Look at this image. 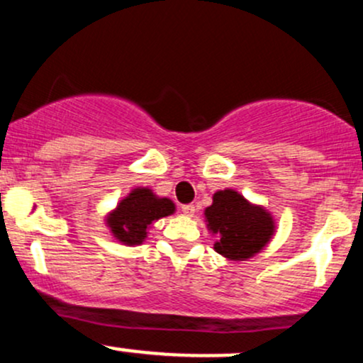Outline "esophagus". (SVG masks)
<instances>
[{
  "label": "esophagus",
  "instance_id": "obj_1",
  "mask_svg": "<svg viewBox=\"0 0 363 363\" xmlns=\"http://www.w3.org/2000/svg\"><path fill=\"white\" fill-rule=\"evenodd\" d=\"M181 210H182V213H184V215L193 216L194 211H196V206L194 205H182Z\"/></svg>",
  "mask_w": 363,
  "mask_h": 363
}]
</instances>
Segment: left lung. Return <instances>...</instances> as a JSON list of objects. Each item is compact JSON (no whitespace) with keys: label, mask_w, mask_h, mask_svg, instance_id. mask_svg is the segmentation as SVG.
<instances>
[{"label":"left lung","mask_w":363,"mask_h":363,"mask_svg":"<svg viewBox=\"0 0 363 363\" xmlns=\"http://www.w3.org/2000/svg\"><path fill=\"white\" fill-rule=\"evenodd\" d=\"M208 227L218 234L215 251L228 259H247L272 239L274 225L266 210L249 205L232 189L218 191L205 211Z\"/></svg>","instance_id":"left-lung-1"}]
</instances>
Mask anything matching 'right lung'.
Instances as JSON below:
<instances>
[{
    "instance_id": "add662e5",
    "label": "right lung",
    "mask_w": 363,
    "mask_h": 363,
    "mask_svg": "<svg viewBox=\"0 0 363 363\" xmlns=\"http://www.w3.org/2000/svg\"><path fill=\"white\" fill-rule=\"evenodd\" d=\"M174 213V203L167 198H157L150 189H135L119 203L107 223L121 242L141 244L147 237L148 225Z\"/></svg>"
}]
</instances>
